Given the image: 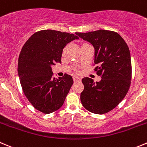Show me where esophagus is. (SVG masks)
Listing matches in <instances>:
<instances>
[{"instance_id": "34e87169", "label": "esophagus", "mask_w": 147, "mask_h": 147, "mask_svg": "<svg viewBox=\"0 0 147 147\" xmlns=\"http://www.w3.org/2000/svg\"><path fill=\"white\" fill-rule=\"evenodd\" d=\"M72 79H73L74 82L80 81V78H78V77H73V78H72Z\"/></svg>"}]
</instances>
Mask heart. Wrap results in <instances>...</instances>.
Listing matches in <instances>:
<instances>
[{
    "instance_id": "obj_1",
    "label": "heart",
    "mask_w": 147,
    "mask_h": 147,
    "mask_svg": "<svg viewBox=\"0 0 147 147\" xmlns=\"http://www.w3.org/2000/svg\"><path fill=\"white\" fill-rule=\"evenodd\" d=\"M75 72H78V69H76V70H75Z\"/></svg>"
}]
</instances>
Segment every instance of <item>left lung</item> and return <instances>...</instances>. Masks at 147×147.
I'll return each instance as SVG.
<instances>
[{"label": "left lung", "instance_id": "left-lung-1", "mask_svg": "<svg viewBox=\"0 0 147 147\" xmlns=\"http://www.w3.org/2000/svg\"><path fill=\"white\" fill-rule=\"evenodd\" d=\"M95 49L94 72L101 78L94 82L84 78V90L80 94L83 106L89 112L102 115L112 110L122 101L129 90L132 78L129 48L117 32L99 30L76 32Z\"/></svg>", "mask_w": 147, "mask_h": 147}]
</instances>
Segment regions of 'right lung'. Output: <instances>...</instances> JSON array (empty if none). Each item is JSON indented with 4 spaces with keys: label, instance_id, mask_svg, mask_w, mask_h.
Masks as SVG:
<instances>
[{
    "label": "right lung",
    "instance_id": "1",
    "mask_svg": "<svg viewBox=\"0 0 147 147\" xmlns=\"http://www.w3.org/2000/svg\"><path fill=\"white\" fill-rule=\"evenodd\" d=\"M78 37L52 30L34 33L23 46L18 60V74L24 94L35 109L44 114L63 105L73 80L64 74L55 79L51 66L61 63L63 49Z\"/></svg>",
    "mask_w": 147,
    "mask_h": 147
}]
</instances>
